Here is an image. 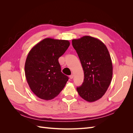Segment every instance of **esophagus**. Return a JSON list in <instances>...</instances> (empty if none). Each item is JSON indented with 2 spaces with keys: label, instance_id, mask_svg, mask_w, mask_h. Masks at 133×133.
Wrapping results in <instances>:
<instances>
[{
  "label": "esophagus",
  "instance_id": "34e87169",
  "mask_svg": "<svg viewBox=\"0 0 133 133\" xmlns=\"http://www.w3.org/2000/svg\"><path fill=\"white\" fill-rule=\"evenodd\" d=\"M69 78H70V79H73V78H74V75H73V74H71V75H70L69 76Z\"/></svg>",
  "mask_w": 133,
  "mask_h": 133
}]
</instances>
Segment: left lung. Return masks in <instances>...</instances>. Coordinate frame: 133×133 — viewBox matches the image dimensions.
I'll return each instance as SVG.
<instances>
[{"label": "left lung", "instance_id": "8db88e82", "mask_svg": "<svg viewBox=\"0 0 133 133\" xmlns=\"http://www.w3.org/2000/svg\"><path fill=\"white\" fill-rule=\"evenodd\" d=\"M84 70V82L76 88L79 95L87 102L101 98L110 85L112 64L109 51L102 41L90 36L72 40Z\"/></svg>", "mask_w": 133, "mask_h": 133}]
</instances>
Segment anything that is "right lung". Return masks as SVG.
Listing matches in <instances>:
<instances>
[{
	"instance_id": "obj_1",
	"label": "right lung",
	"mask_w": 133,
	"mask_h": 133,
	"mask_svg": "<svg viewBox=\"0 0 133 133\" xmlns=\"http://www.w3.org/2000/svg\"><path fill=\"white\" fill-rule=\"evenodd\" d=\"M69 45L66 40L48 38L36 44L28 53L25 77L31 90L38 98L53 99L65 87L69 78L61 71L58 59Z\"/></svg>"
}]
</instances>
